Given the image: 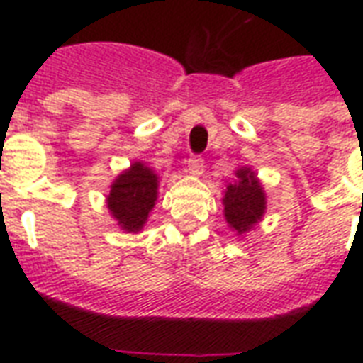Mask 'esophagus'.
<instances>
[{"label": "esophagus", "instance_id": "obj_1", "mask_svg": "<svg viewBox=\"0 0 363 363\" xmlns=\"http://www.w3.org/2000/svg\"><path fill=\"white\" fill-rule=\"evenodd\" d=\"M203 158H201V156H190V158H188V173H190V175H201V173H203Z\"/></svg>", "mask_w": 363, "mask_h": 363}]
</instances>
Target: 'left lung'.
Returning <instances> with one entry per match:
<instances>
[{
    "label": "left lung",
    "instance_id": "obj_1",
    "mask_svg": "<svg viewBox=\"0 0 363 363\" xmlns=\"http://www.w3.org/2000/svg\"><path fill=\"white\" fill-rule=\"evenodd\" d=\"M238 181L230 182L222 198L224 216L238 235L250 232L265 213V192L250 167L235 171Z\"/></svg>",
    "mask_w": 363,
    "mask_h": 363
}]
</instances>
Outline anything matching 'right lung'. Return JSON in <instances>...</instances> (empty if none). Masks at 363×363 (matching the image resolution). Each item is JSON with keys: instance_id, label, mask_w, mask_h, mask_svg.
Listing matches in <instances>:
<instances>
[{"instance_id": "add662e5", "label": "right lung", "mask_w": 363, "mask_h": 363, "mask_svg": "<svg viewBox=\"0 0 363 363\" xmlns=\"http://www.w3.org/2000/svg\"><path fill=\"white\" fill-rule=\"evenodd\" d=\"M158 198V175L143 162H133L116 177L107 196V207L128 233L141 232Z\"/></svg>"}]
</instances>
